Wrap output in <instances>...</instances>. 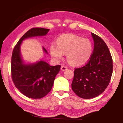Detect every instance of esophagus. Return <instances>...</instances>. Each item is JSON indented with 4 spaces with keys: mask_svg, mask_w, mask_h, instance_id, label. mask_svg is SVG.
<instances>
[{
    "mask_svg": "<svg viewBox=\"0 0 123 123\" xmlns=\"http://www.w3.org/2000/svg\"><path fill=\"white\" fill-rule=\"evenodd\" d=\"M67 69H68V68H67V67H65V66H62L61 67V70H62V71H64V70H67Z\"/></svg>",
    "mask_w": 123,
    "mask_h": 123,
    "instance_id": "34e87169",
    "label": "esophagus"
}]
</instances>
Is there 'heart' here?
<instances>
[{
	"instance_id": "heart-1",
	"label": "heart",
	"mask_w": 123,
	"mask_h": 123,
	"mask_svg": "<svg viewBox=\"0 0 123 123\" xmlns=\"http://www.w3.org/2000/svg\"><path fill=\"white\" fill-rule=\"evenodd\" d=\"M93 46L88 38H82L74 34H65L58 38L57 45L50 46L51 55L55 60L62 59L67 54V60L74 66L85 64L91 56Z\"/></svg>"
}]
</instances>
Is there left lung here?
Returning a JSON list of instances; mask_svg holds the SVG:
<instances>
[{
	"instance_id": "1",
	"label": "left lung",
	"mask_w": 123,
	"mask_h": 123,
	"mask_svg": "<svg viewBox=\"0 0 123 123\" xmlns=\"http://www.w3.org/2000/svg\"><path fill=\"white\" fill-rule=\"evenodd\" d=\"M93 52L83 67L75 69L72 88L80 97L90 99L101 94L109 85L112 73V59L103 40L91 33Z\"/></svg>"
}]
</instances>
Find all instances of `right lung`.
<instances>
[{
  "mask_svg": "<svg viewBox=\"0 0 123 123\" xmlns=\"http://www.w3.org/2000/svg\"><path fill=\"white\" fill-rule=\"evenodd\" d=\"M49 30L43 28H31L20 38L13 50L11 72L13 83L23 95L31 98H43L51 91L61 66H51L43 59L33 63H25L20 48L23 40L46 36ZM43 48V52L48 54L44 47Z\"/></svg>",
  "mask_w": 123,
  "mask_h": 123,
  "instance_id": "right-lung-1",
  "label": "right lung"
}]
</instances>
